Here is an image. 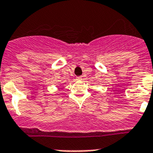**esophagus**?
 <instances>
[{"label":"esophagus","instance_id":"esophagus-1","mask_svg":"<svg viewBox=\"0 0 153 153\" xmlns=\"http://www.w3.org/2000/svg\"><path fill=\"white\" fill-rule=\"evenodd\" d=\"M82 77L81 76H78V77H76V80H78V81H81L82 80Z\"/></svg>","mask_w":153,"mask_h":153}]
</instances>
